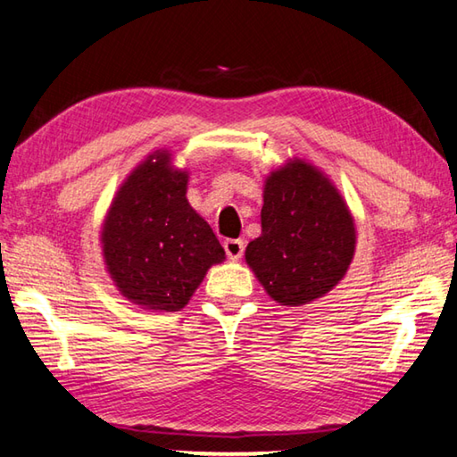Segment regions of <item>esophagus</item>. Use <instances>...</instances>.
<instances>
[{"instance_id": "esophagus-1", "label": "esophagus", "mask_w": 457, "mask_h": 457, "mask_svg": "<svg viewBox=\"0 0 457 457\" xmlns=\"http://www.w3.org/2000/svg\"><path fill=\"white\" fill-rule=\"evenodd\" d=\"M244 247H245L244 239H226V242H223V250H226L229 260L242 258L244 256Z\"/></svg>"}]
</instances>
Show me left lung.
Segmentation results:
<instances>
[{"label":"left lung","instance_id":"left-lung-1","mask_svg":"<svg viewBox=\"0 0 457 457\" xmlns=\"http://www.w3.org/2000/svg\"><path fill=\"white\" fill-rule=\"evenodd\" d=\"M262 234L245 247L268 296L304 306L335 288L354 258L357 228L337 185L319 167L292 157L264 181Z\"/></svg>","mask_w":457,"mask_h":457}]
</instances>
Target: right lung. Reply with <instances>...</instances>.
Instances as JSON below:
<instances>
[{
    "label": "right lung",
    "instance_id": "1",
    "mask_svg": "<svg viewBox=\"0 0 457 457\" xmlns=\"http://www.w3.org/2000/svg\"><path fill=\"white\" fill-rule=\"evenodd\" d=\"M187 183V169L157 149L127 175L104 215L106 272L122 296L146 311H181L207 270L226 260L210 223L189 205Z\"/></svg>",
    "mask_w": 457,
    "mask_h": 457
}]
</instances>
